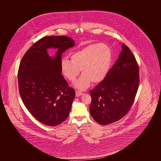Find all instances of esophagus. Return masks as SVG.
<instances>
[{
  "label": "esophagus",
  "instance_id": "1",
  "mask_svg": "<svg viewBox=\"0 0 161 161\" xmlns=\"http://www.w3.org/2000/svg\"><path fill=\"white\" fill-rule=\"evenodd\" d=\"M75 94H76V97H80V96L82 95H83V93L81 92H80V91H76Z\"/></svg>",
  "mask_w": 161,
  "mask_h": 161
}]
</instances>
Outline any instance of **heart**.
<instances>
[{"label": "heart", "instance_id": "heart-1", "mask_svg": "<svg viewBox=\"0 0 161 161\" xmlns=\"http://www.w3.org/2000/svg\"><path fill=\"white\" fill-rule=\"evenodd\" d=\"M70 61L63 59L61 63L62 74L70 81H74L79 89H87L92 82L98 83L107 76L112 61L110 47L105 43L92 44L71 54Z\"/></svg>", "mask_w": 161, "mask_h": 161}]
</instances>
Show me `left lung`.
Here are the masks:
<instances>
[{
	"instance_id": "obj_1",
	"label": "left lung",
	"mask_w": 161,
	"mask_h": 161,
	"mask_svg": "<svg viewBox=\"0 0 161 161\" xmlns=\"http://www.w3.org/2000/svg\"><path fill=\"white\" fill-rule=\"evenodd\" d=\"M123 51L109 70L107 76L90 91V112L101 125L115 123L126 115L132 106L138 91L139 66L129 47Z\"/></svg>"
}]
</instances>
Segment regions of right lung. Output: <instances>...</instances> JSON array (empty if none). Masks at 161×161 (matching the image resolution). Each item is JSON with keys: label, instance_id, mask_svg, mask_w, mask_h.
<instances>
[{"label": "right lung", "instance_id": "add662e5", "mask_svg": "<svg viewBox=\"0 0 161 161\" xmlns=\"http://www.w3.org/2000/svg\"><path fill=\"white\" fill-rule=\"evenodd\" d=\"M74 45L66 36L44 37L31 46L20 63L18 84L23 104L46 125H58L69 116L75 92L61 74V54ZM50 47L58 49L54 58L47 54Z\"/></svg>", "mask_w": 161, "mask_h": 161}]
</instances>
